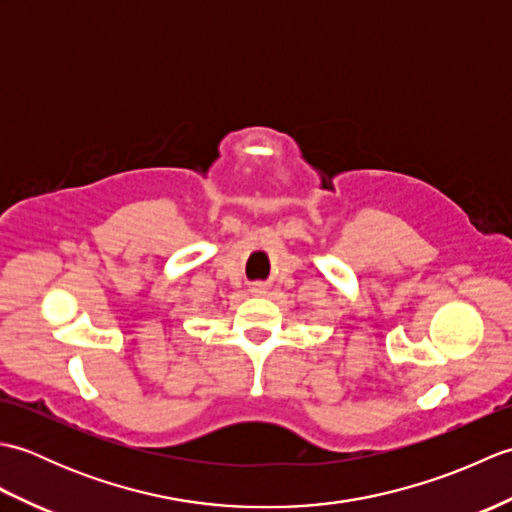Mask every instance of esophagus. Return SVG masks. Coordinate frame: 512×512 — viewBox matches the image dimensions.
Masks as SVG:
<instances>
[{
  "instance_id": "1",
  "label": "esophagus",
  "mask_w": 512,
  "mask_h": 512,
  "mask_svg": "<svg viewBox=\"0 0 512 512\" xmlns=\"http://www.w3.org/2000/svg\"><path fill=\"white\" fill-rule=\"evenodd\" d=\"M264 286L262 284H257V286H253V292H255V295H264Z\"/></svg>"
}]
</instances>
